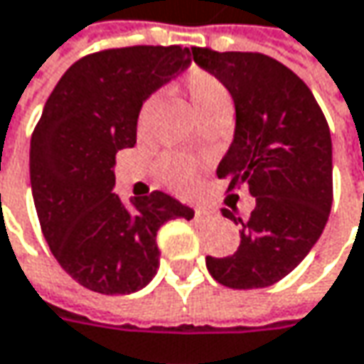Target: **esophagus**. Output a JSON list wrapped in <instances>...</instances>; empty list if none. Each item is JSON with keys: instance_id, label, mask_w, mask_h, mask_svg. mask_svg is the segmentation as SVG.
Here are the masks:
<instances>
[{"instance_id": "1", "label": "esophagus", "mask_w": 364, "mask_h": 364, "mask_svg": "<svg viewBox=\"0 0 364 364\" xmlns=\"http://www.w3.org/2000/svg\"><path fill=\"white\" fill-rule=\"evenodd\" d=\"M194 215H196V219H205V217H210V215H213V210L205 209V207H198V209L194 210Z\"/></svg>"}]
</instances>
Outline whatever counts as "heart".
I'll use <instances>...</instances> for the list:
<instances>
[{"label": "heart", "mask_w": 364, "mask_h": 364, "mask_svg": "<svg viewBox=\"0 0 364 364\" xmlns=\"http://www.w3.org/2000/svg\"><path fill=\"white\" fill-rule=\"evenodd\" d=\"M184 94L198 119L217 114V112H229V106H231L229 92L215 75H210L209 71L191 69L184 77ZM145 112H147V108L141 112V120L145 119ZM161 176L176 191H191L194 178H196V168L191 159L168 155L161 161Z\"/></svg>", "instance_id": "1"}]
</instances>
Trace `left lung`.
Instances as JSON below:
<instances>
[{
    "label": "left lung",
    "instance_id": "obj_1",
    "mask_svg": "<svg viewBox=\"0 0 364 364\" xmlns=\"http://www.w3.org/2000/svg\"><path fill=\"white\" fill-rule=\"evenodd\" d=\"M194 63L228 87L235 131L217 176L228 191L256 198L240 223V247L207 256L210 277L229 289H262L284 279L316 245L332 209V136L311 90L289 67L260 53L192 48Z\"/></svg>",
    "mask_w": 364,
    "mask_h": 364
}]
</instances>
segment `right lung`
<instances>
[{"mask_svg":"<svg viewBox=\"0 0 364 364\" xmlns=\"http://www.w3.org/2000/svg\"><path fill=\"white\" fill-rule=\"evenodd\" d=\"M192 63L191 48L127 46L87 55L55 85L30 141V186L65 272L102 295H131L159 268L157 229L194 210L166 192H114V157L136 143L145 100Z\"/></svg>","mask_w":364,"mask_h":364,"instance_id":"obj_1","label":"right lung"}]
</instances>
